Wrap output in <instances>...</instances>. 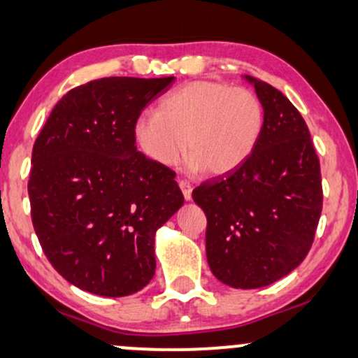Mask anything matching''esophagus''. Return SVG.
I'll use <instances>...</instances> for the list:
<instances>
[{
  "label": "esophagus",
  "instance_id": "esophagus-1",
  "mask_svg": "<svg viewBox=\"0 0 358 358\" xmlns=\"http://www.w3.org/2000/svg\"><path fill=\"white\" fill-rule=\"evenodd\" d=\"M178 185H180V189H182V193H183L185 200H187V201H188V200H192V189H193L192 183L187 182V180H180Z\"/></svg>",
  "mask_w": 358,
  "mask_h": 358
}]
</instances>
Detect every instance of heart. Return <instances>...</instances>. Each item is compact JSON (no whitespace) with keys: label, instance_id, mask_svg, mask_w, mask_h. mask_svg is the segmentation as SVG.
<instances>
[{"label":"heart","instance_id":"heart-1","mask_svg":"<svg viewBox=\"0 0 358 358\" xmlns=\"http://www.w3.org/2000/svg\"><path fill=\"white\" fill-rule=\"evenodd\" d=\"M264 124L259 97L244 87L192 80L143 112L134 134L140 150L160 166H175L188 148L193 170L218 176L236 170L257 145Z\"/></svg>","mask_w":358,"mask_h":358}]
</instances>
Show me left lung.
Here are the masks:
<instances>
[{
    "label": "left lung",
    "instance_id": "left-lung-1",
    "mask_svg": "<svg viewBox=\"0 0 358 358\" xmlns=\"http://www.w3.org/2000/svg\"><path fill=\"white\" fill-rule=\"evenodd\" d=\"M255 85L264 110L261 137L248 160L193 189L205 211L206 259L226 286L257 289L304 261L322 211L320 165L309 129L273 85Z\"/></svg>",
    "mask_w": 358,
    "mask_h": 358
}]
</instances>
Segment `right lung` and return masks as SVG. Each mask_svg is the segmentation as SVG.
I'll list each match as a JSON object with an SVG mask.
<instances>
[{"label":"right lung","mask_w":358,"mask_h":358,"mask_svg":"<svg viewBox=\"0 0 358 358\" xmlns=\"http://www.w3.org/2000/svg\"><path fill=\"white\" fill-rule=\"evenodd\" d=\"M173 83L90 80L54 106L36 138L34 231L52 268L83 291L130 296L155 274V233L185 198L173 170L137 152L134 125Z\"/></svg>","instance_id":"add662e5"}]
</instances>
